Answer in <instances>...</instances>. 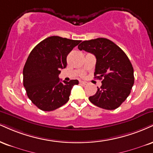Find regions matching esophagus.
Segmentation results:
<instances>
[{"label":"esophagus","mask_w":153,"mask_h":153,"mask_svg":"<svg viewBox=\"0 0 153 153\" xmlns=\"http://www.w3.org/2000/svg\"><path fill=\"white\" fill-rule=\"evenodd\" d=\"M80 83L82 85H86L88 84L87 82H85V81H80Z\"/></svg>","instance_id":"34e87169"}]
</instances>
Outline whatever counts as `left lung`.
Returning <instances> with one entry per match:
<instances>
[{
    "mask_svg": "<svg viewBox=\"0 0 153 153\" xmlns=\"http://www.w3.org/2000/svg\"><path fill=\"white\" fill-rule=\"evenodd\" d=\"M78 49L94 55L95 78L102 79V85L89 97L90 101L103 109H116L130 95L134 84V71L129 58L116 44L104 38L85 40Z\"/></svg>",
    "mask_w": 153,
    "mask_h": 153,
    "instance_id": "obj_1",
    "label": "left lung"
}]
</instances>
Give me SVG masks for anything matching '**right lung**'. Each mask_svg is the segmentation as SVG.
<instances>
[{
    "label": "right lung",
    "mask_w": 153,
    "mask_h": 153,
    "mask_svg": "<svg viewBox=\"0 0 153 153\" xmlns=\"http://www.w3.org/2000/svg\"><path fill=\"white\" fill-rule=\"evenodd\" d=\"M80 42L51 36L29 54L23 68V85L28 98L39 109L52 111L69 100L72 88L78 80L60 82L58 75L67 65V56Z\"/></svg>",
    "instance_id": "add662e5"
}]
</instances>
